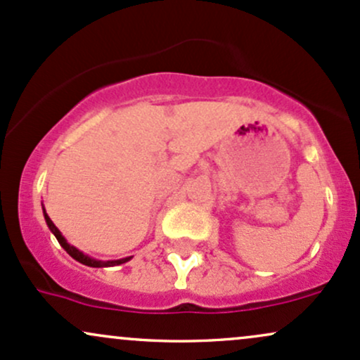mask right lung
I'll return each mask as SVG.
<instances>
[{"instance_id": "right-lung-1", "label": "right lung", "mask_w": 360, "mask_h": 360, "mask_svg": "<svg viewBox=\"0 0 360 360\" xmlns=\"http://www.w3.org/2000/svg\"><path fill=\"white\" fill-rule=\"evenodd\" d=\"M42 210H44V219H46L47 227H49L51 232H53V234L56 236L58 243L61 244L63 248H65V251L68 252L71 258L77 259L78 263L86 264V266H92V268H104V266H116V264H122V263H126V262H129V259H131V256H129V258H122V259H112V262H101V259L90 258V256L84 255V252H82L80 250H77V248L71 246V244L66 243V239L63 238L61 232H59V229L56 227V225L53 224V220H51L49 215H47V213H46V208H42Z\"/></svg>"}]
</instances>
